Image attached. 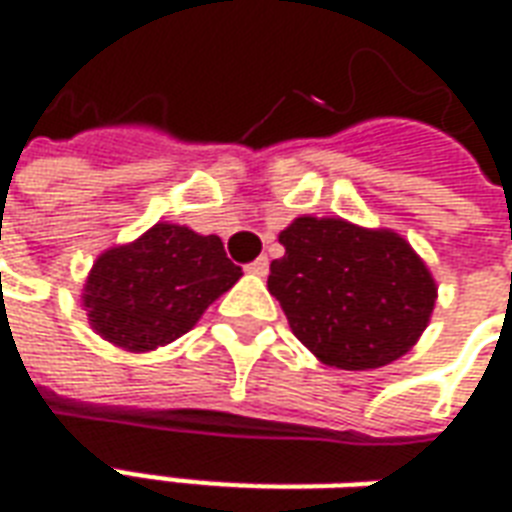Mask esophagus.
Here are the masks:
<instances>
[{
    "instance_id": "34e87169",
    "label": "esophagus",
    "mask_w": 512,
    "mask_h": 512,
    "mask_svg": "<svg viewBox=\"0 0 512 512\" xmlns=\"http://www.w3.org/2000/svg\"><path fill=\"white\" fill-rule=\"evenodd\" d=\"M246 271H249V274H255V277H266V274H268V257L263 255V257H257V260H252V263L246 266Z\"/></svg>"
}]
</instances>
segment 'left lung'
I'll use <instances>...</instances> for the list:
<instances>
[{"label": "left lung", "mask_w": 512, "mask_h": 512, "mask_svg": "<svg viewBox=\"0 0 512 512\" xmlns=\"http://www.w3.org/2000/svg\"><path fill=\"white\" fill-rule=\"evenodd\" d=\"M279 244L285 255L271 263L268 290L323 365L384 367L425 332L436 282L400 235L301 216Z\"/></svg>", "instance_id": "8db88e82"}]
</instances>
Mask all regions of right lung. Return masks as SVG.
<instances>
[{
    "label": "right lung",
    "mask_w": 512,
    "mask_h": 512,
    "mask_svg": "<svg viewBox=\"0 0 512 512\" xmlns=\"http://www.w3.org/2000/svg\"><path fill=\"white\" fill-rule=\"evenodd\" d=\"M241 277L219 235L156 224L134 244L95 260L84 285L93 329L126 351H153L200 321L213 299Z\"/></svg>",
    "instance_id": "right-lung-1"
}]
</instances>
